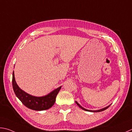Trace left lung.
<instances>
[{
    "label": "left lung",
    "instance_id": "obj_1",
    "mask_svg": "<svg viewBox=\"0 0 132 132\" xmlns=\"http://www.w3.org/2000/svg\"><path fill=\"white\" fill-rule=\"evenodd\" d=\"M75 103L77 104V105H78V106L79 107V108H80L81 109H83V110H85V111H90V112H101V111H103V110H105L106 109H108L109 106H110V105H109V106H107V107H106V108H103V109H100V110H87V109H84V108H83V107H81L80 105H79V104L76 101H75Z\"/></svg>",
    "mask_w": 132,
    "mask_h": 132
}]
</instances>
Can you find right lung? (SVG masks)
<instances>
[{"label":"right lung","mask_w":132,"mask_h":132,"mask_svg":"<svg viewBox=\"0 0 132 132\" xmlns=\"http://www.w3.org/2000/svg\"><path fill=\"white\" fill-rule=\"evenodd\" d=\"M12 82L14 93L22 103L27 108L36 111L48 110L52 107L55 103L56 96L61 88L60 86L48 95L38 97L30 95L19 87L15 79L14 72L12 73Z\"/></svg>","instance_id":"add662e5"}]
</instances>
